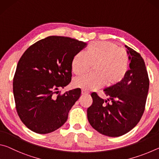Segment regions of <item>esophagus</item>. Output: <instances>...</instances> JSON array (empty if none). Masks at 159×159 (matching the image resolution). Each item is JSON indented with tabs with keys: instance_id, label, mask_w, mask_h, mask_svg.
<instances>
[{
	"instance_id": "obj_1",
	"label": "esophagus",
	"mask_w": 159,
	"mask_h": 159,
	"mask_svg": "<svg viewBox=\"0 0 159 159\" xmlns=\"http://www.w3.org/2000/svg\"><path fill=\"white\" fill-rule=\"evenodd\" d=\"M88 93H88V91L85 90H82V91H81V94H82V95H88Z\"/></svg>"
}]
</instances>
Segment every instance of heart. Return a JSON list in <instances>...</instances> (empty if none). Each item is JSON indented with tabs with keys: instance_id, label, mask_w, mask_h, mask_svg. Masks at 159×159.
<instances>
[{
	"instance_id": "heart-1",
	"label": "heart",
	"mask_w": 159,
	"mask_h": 159,
	"mask_svg": "<svg viewBox=\"0 0 159 159\" xmlns=\"http://www.w3.org/2000/svg\"><path fill=\"white\" fill-rule=\"evenodd\" d=\"M94 65V74L76 78L73 84L85 90H95L106 83L118 84L124 79L128 68V56L124 50L111 41L93 42L85 53L80 52L72 60V71L76 75L87 72Z\"/></svg>"
}]
</instances>
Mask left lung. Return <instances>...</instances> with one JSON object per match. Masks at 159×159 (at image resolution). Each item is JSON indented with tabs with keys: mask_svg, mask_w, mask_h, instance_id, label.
Wrapping results in <instances>:
<instances>
[{
	"mask_svg": "<svg viewBox=\"0 0 159 159\" xmlns=\"http://www.w3.org/2000/svg\"><path fill=\"white\" fill-rule=\"evenodd\" d=\"M129 67L125 76L118 84L104 89L107 98L91 94L93 104L87 109L91 126L99 133L119 137L138 124L144 111L149 81L143 58L125 45Z\"/></svg>",
	"mask_w": 159,
	"mask_h": 159,
	"instance_id": "1",
	"label": "left lung"
}]
</instances>
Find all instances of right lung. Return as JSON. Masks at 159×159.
<instances>
[{"label":"right lung","instance_id":"add662e5","mask_svg":"<svg viewBox=\"0 0 159 159\" xmlns=\"http://www.w3.org/2000/svg\"><path fill=\"white\" fill-rule=\"evenodd\" d=\"M86 43L69 37L52 36L35 43L17 64L13 79L16 109L31 130L47 134L57 130L68 118L80 96V88L55 97L71 80L74 56Z\"/></svg>","mask_w":159,"mask_h":159}]
</instances>
